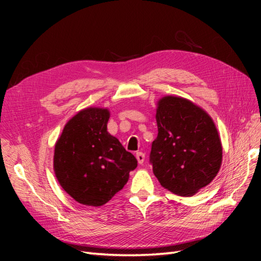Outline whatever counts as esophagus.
<instances>
[{"label": "esophagus", "mask_w": 261, "mask_h": 261, "mask_svg": "<svg viewBox=\"0 0 261 261\" xmlns=\"http://www.w3.org/2000/svg\"><path fill=\"white\" fill-rule=\"evenodd\" d=\"M136 158L138 160V163H139L140 165H142L143 162H145V153H143V152H137L136 153Z\"/></svg>", "instance_id": "1"}]
</instances>
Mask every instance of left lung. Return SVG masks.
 I'll return each mask as SVG.
<instances>
[{"label":"left lung","mask_w":261,"mask_h":261,"mask_svg":"<svg viewBox=\"0 0 261 261\" xmlns=\"http://www.w3.org/2000/svg\"><path fill=\"white\" fill-rule=\"evenodd\" d=\"M158 136L150 163L160 185L193 196L208 185L222 164V145L212 118L192 101L164 96L157 102Z\"/></svg>","instance_id":"obj_1"}]
</instances>
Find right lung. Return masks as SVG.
Returning <instances> with one entry per match:
<instances>
[{"label": "right lung", "instance_id": "right-lung-1", "mask_svg": "<svg viewBox=\"0 0 261 261\" xmlns=\"http://www.w3.org/2000/svg\"><path fill=\"white\" fill-rule=\"evenodd\" d=\"M110 111L86 108L66 123L55 145L54 170L76 202L101 206L121 191L138 162L108 132Z\"/></svg>", "mask_w": 261, "mask_h": 261}]
</instances>
